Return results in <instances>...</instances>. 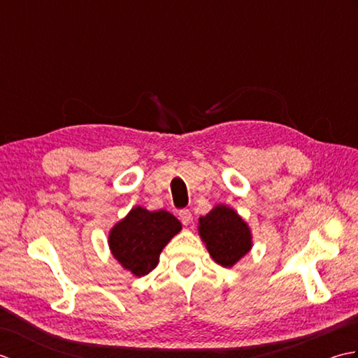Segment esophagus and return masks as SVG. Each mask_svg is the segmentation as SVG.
Returning <instances> with one entry per match:
<instances>
[{"instance_id": "obj_1", "label": "esophagus", "mask_w": 358, "mask_h": 358, "mask_svg": "<svg viewBox=\"0 0 358 358\" xmlns=\"http://www.w3.org/2000/svg\"><path fill=\"white\" fill-rule=\"evenodd\" d=\"M180 220H181V223H183L185 226H189L191 224L192 222H194V217H192V214H191V210L189 209H183V210H180Z\"/></svg>"}]
</instances>
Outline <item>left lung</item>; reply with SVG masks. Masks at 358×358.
Wrapping results in <instances>:
<instances>
[{
    "instance_id": "left-lung-1",
    "label": "left lung",
    "mask_w": 358,
    "mask_h": 358,
    "mask_svg": "<svg viewBox=\"0 0 358 358\" xmlns=\"http://www.w3.org/2000/svg\"><path fill=\"white\" fill-rule=\"evenodd\" d=\"M199 235L215 263L232 268L252 249V232L238 212L217 204L199 218Z\"/></svg>"
}]
</instances>
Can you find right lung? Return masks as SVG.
<instances>
[{"label": "right lung", "instance_id": "1", "mask_svg": "<svg viewBox=\"0 0 358 358\" xmlns=\"http://www.w3.org/2000/svg\"><path fill=\"white\" fill-rule=\"evenodd\" d=\"M181 223L167 210H148L135 206L109 231V249L113 258L135 277H143L155 268L159 254Z\"/></svg>", "mask_w": 358, "mask_h": 358}]
</instances>
